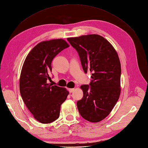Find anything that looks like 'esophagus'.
<instances>
[{
    "instance_id": "obj_1",
    "label": "esophagus",
    "mask_w": 148,
    "mask_h": 148,
    "mask_svg": "<svg viewBox=\"0 0 148 148\" xmlns=\"http://www.w3.org/2000/svg\"><path fill=\"white\" fill-rule=\"evenodd\" d=\"M74 88H68V91H69L70 93H72L74 91Z\"/></svg>"
}]
</instances>
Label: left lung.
I'll return each mask as SVG.
<instances>
[{"instance_id":"left-lung-1","label":"left lung","mask_w":148,"mask_h":148,"mask_svg":"<svg viewBox=\"0 0 148 148\" xmlns=\"http://www.w3.org/2000/svg\"><path fill=\"white\" fill-rule=\"evenodd\" d=\"M77 50L85 73H91V82L83 85V98L77 101L81 116L98 122L110 114L121 93V67L119 58L110 43L98 34L69 38Z\"/></svg>"}]
</instances>
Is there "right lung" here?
<instances>
[{"mask_svg": "<svg viewBox=\"0 0 148 148\" xmlns=\"http://www.w3.org/2000/svg\"><path fill=\"white\" fill-rule=\"evenodd\" d=\"M68 47L62 39L41 42L32 49L24 62L20 93L29 110L41 123H51L59 117L61 105L69 93L64 88L48 84L53 58Z\"/></svg>", "mask_w": 148, "mask_h": 148, "instance_id": "add662e5", "label": "right lung"}]
</instances>
